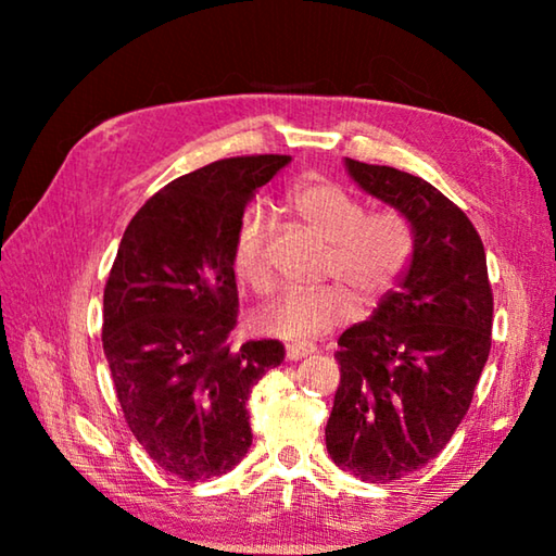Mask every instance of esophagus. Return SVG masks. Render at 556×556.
<instances>
[{
	"mask_svg": "<svg viewBox=\"0 0 556 556\" xmlns=\"http://www.w3.org/2000/svg\"><path fill=\"white\" fill-rule=\"evenodd\" d=\"M316 353V348L314 345H306V343H291V345H287V361H301V357H308V355H314Z\"/></svg>",
	"mask_w": 556,
	"mask_h": 556,
	"instance_id": "34e87169",
	"label": "esophagus"
}]
</instances>
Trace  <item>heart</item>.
<instances>
[{"label":"heart","instance_id":"heart-1","mask_svg":"<svg viewBox=\"0 0 556 556\" xmlns=\"http://www.w3.org/2000/svg\"><path fill=\"white\" fill-rule=\"evenodd\" d=\"M291 208L331 250L326 275L338 281L291 289L255 314V331L289 343H306L351 321L357 301L375 306L400 285L414 255V230L397 211L365 215V205L331 181H304L289 193ZM267 213L244 211L232 240L235 277L255 291L271 287L267 265ZM344 285L341 286L340 281Z\"/></svg>","mask_w":556,"mask_h":556}]
</instances>
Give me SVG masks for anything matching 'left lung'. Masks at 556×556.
<instances>
[{
    "instance_id": "left-lung-1",
    "label": "left lung",
    "mask_w": 556,
    "mask_h": 556,
    "mask_svg": "<svg viewBox=\"0 0 556 556\" xmlns=\"http://www.w3.org/2000/svg\"><path fill=\"white\" fill-rule=\"evenodd\" d=\"M345 172L409 220L414 255L368 321L338 338L326 448L361 481L392 483L437 458L466 417L491 353L493 294L483 242L444 193L392 166L345 159Z\"/></svg>"
}]
</instances>
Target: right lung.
I'll return each instance as SVG.
<instances>
[{
    "label": "right lung",
    "mask_w": 556,
    "mask_h": 556,
    "mask_svg": "<svg viewBox=\"0 0 556 556\" xmlns=\"http://www.w3.org/2000/svg\"><path fill=\"white\" fill-rule=\"evenodd\" d=\"M291 156L220 159L154 193L122 235L102 299V348L139 444L184 481L228 473L252 444L248 397L279 341L230 348L232 240L257 188Z\"/></svg>",
    "instance_id": "obj_1"
}]
</instances>
